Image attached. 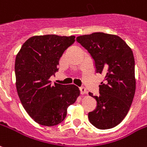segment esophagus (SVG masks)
I'll use <instances>...</instances> for the list:
<instances>
[{"label":"esophagus","mask_w":147,"mask_h":147,"mask_svg":"<svg viewBox=\"0 0 147 147\" xmlns=\"http://www.w3.org/2000/svg\"><path fill=\"white\" fill-rule=\"evenodd\" d=\"M79 89H80V92H81L82 95H84V94L87 93V91H86V88H85V87H83V86H82V87H80V88H79Z\"/></svg>","instance_id":"1"}]
</instances>
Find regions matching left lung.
<instances>
[{"label": "left lung", "mask_w": 147, "mask_h": 147, "mask_svg": "<svg viewBox=\"0 0 147 147\" xmlns=\"http://www.w3.org/2000/svg\"><path fill=\"white\" fill-rule=\"evenodd\" d=\"M88 51L96 73L105 75L99 86L96 109L88 113L89 122L99 129L113 128L128 113L136 91L135 61L133 51L117 35L96 32L77 37Z\"/></svg>", "instance_id": "obj_1"}]
</instances>
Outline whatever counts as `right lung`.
Returning <instances> with one entry per match:
<instances>
[{"label": "right lung", "mask_w": 147, "mask_h": 147, "mask_svg": "<svg viewBox=\"0 0 147 147\" xmlns=\"http://www.w3.org/2000/svg\"><path fill=\"white\" fill-rule=\"evenodd\" d=\"M75 36L46 34L27 40L18 53L14 71L17 92L22 106L36 123L52 126L65 119L67 109L79 96L75 85H51L49 78L59 71L64 51Z\"/></svg>", "instance_id": "1"}]
</instances>
